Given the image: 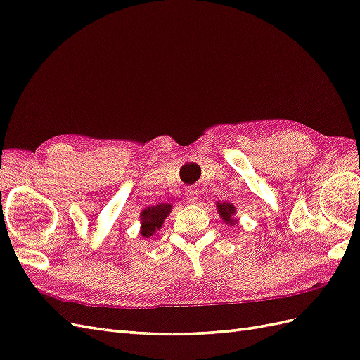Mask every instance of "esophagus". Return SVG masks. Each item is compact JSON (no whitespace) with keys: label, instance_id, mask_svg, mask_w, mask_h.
<instances>
[{"label":"esophagus","instance_id":"1","mask_svg":"<svg viewBox=\"0 0 360 360\" xmlns=\"http://www.w3.org/2000/svg\"><path fill=\"white\" fill-rule=\"evenodd\" d=\"M186 198H188V203H195V201L198 200V192H197V189H194V188L188 189Z\"/></svg>","mask_w":360,"mask_h":360}]
</instances>
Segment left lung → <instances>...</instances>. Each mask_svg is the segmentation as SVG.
Here are the masks:
<instances>
[{
  "mask_svg": "<svg viewBox=\"0 0 360 360\" xmlns=\"http://www.w3.org/2000/svg\"><path fill=\"white\" fill-rule=\"evenodd\" d=\"M217 209H218V214L221 215V218L226 223H231V224L235 223V218H232L235 215V207L232 203H218Z\"/></svg>",
  "mask_w": 360,
  "mask_h": 360,
  "instance_id": "8db88e82",
  "label": "left lung"
}]
</instances>
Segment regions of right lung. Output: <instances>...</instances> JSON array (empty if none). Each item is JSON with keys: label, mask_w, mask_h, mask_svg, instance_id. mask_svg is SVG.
<instances>
[{"label": "right lung", "mask_w": 360, "mask_h": 360, "mask_svg": "<svg viewBox=\"0 0 360 360\" xmlns=\"http://www.w3.org/2000/svg\"><path fill=\"white\" fill-rule=\"evenodd\" d=\"M171 205L169 203H159L153 207H146L140 217H142V236L148 238V236L153 235L157 229H160L165 218L171 212Z\"/></svg>", "instance_id": "add662e5"}]
</instances>
